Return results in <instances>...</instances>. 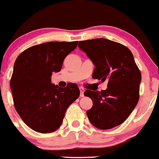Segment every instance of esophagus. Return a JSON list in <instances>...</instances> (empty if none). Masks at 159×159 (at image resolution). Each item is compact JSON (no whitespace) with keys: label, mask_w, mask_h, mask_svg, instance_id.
<instances>
[{"label":"esophagus","mask_w":159,"mask_h":159,"mask_svg":"<svg viewBox=\"0 0 159 159\" xmlns=\"http://www.w3.org/2000/svg\"><path fill=\"white\" fill-rule=\"evenodd\" d=\"M80 97L84 96V89L83 88H80Z\"/></svg>","instance_id":"esophagus-1"}]
</instances>
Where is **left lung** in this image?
Masks as SVG:
<instances>
[{
    "mask_svg": "<svg viewBox=\"0 0 159 159\" xmlns=\"http://www.w3.org/2000/svg\"><path fill=\"white\" fill-rule=\"evenodd\" d=\"M78 46L95 65L92 78L108 81L106 90L84 92L93 102L87 111L88 119L101 130L117 127L129 117L139 99L142 75L133 54L126 46L104 38L80 41Z\"/></svg>",
    "mask_w": 159,
    "mask_h": 159,
    "instance_id": "8db88e82",
    "label": "left lung"
}]
</instances>
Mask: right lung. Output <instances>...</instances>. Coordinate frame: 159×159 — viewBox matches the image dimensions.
I'll return each instance as SVG.
<instances>
[{"label": "right lung", "mask_w": 159, "mask_h": 159, "mask_svg": "<svg viewBox=\"0 0 159 159\" xmlns=\"http://www.w3.org/2000/svg\"><path fill=\"white\" fill-rule=\"evenodd\" d=\"M78 41L47 42L29 48L16 58L11 77L14 106L28 127L51 133L62 123L67 107L80 96L75 84L65 88L52 84V72L61 70Z\"/></svg>", "instance_id": "obj_1"}]
</instances>
